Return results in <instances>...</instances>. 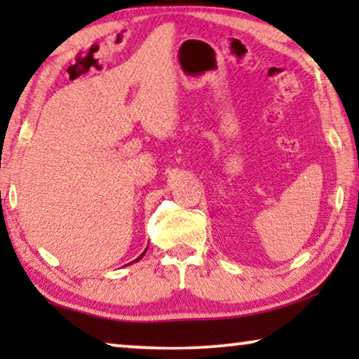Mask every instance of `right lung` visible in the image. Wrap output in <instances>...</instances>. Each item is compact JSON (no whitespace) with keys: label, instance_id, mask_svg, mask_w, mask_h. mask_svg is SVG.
Wrapping results in <instances>:
<instances>
[{"label":"right lung","instance_id":"right-lung-1","mask_svg":"<svg viewBox=\"0 0 359 359\" xmlns=\"http://www.w3.org/2000/svg\"><path fill=\"white\" fill-rule=\"evenodd\" d=\"M145 252H147V250H145ZM145 252H144V253H142V255H140V257H139V258H137V259H134V262H139V259H140V258H142V257H144V255H145Z\"/></svg>","mask_w":359,"mask_h":359}]
</instances>
